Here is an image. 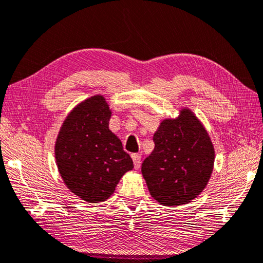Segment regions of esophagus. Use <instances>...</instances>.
<instances>
[{
    "label": "esophagus",
    "instance_id": "obj_1",
    "mask_svg": "<svg viewBox=\"0 0 263 263\" xmlns=\"http://www.w3.org/2000/svg\"><path fill=\"white\" fill-rule=\"evenodd\" d=\"M131 157H132L133 165H135V168L136 170L140 168V164H141V155H140V154H132Z\"/></svg>",
    "mask_w": 263,
    "mask_h": 263
}]
</instances>
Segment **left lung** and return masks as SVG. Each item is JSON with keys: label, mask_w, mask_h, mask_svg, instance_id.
Segmentation results:
<instances>
[{"label": "left lung", "mask_w": 263, "mask_h": 263, "mask_svg": "<svg viewBox=\"0 0 263 263\" xmlns=\"http://www.w3.org/2000/svg\"><path fill=\"white\" fill-rule=\"evenodd\" d=\"M153 140L155 148L141 166L152 197L170 208L192 202L213 171L214 147L208 131L183 108L176 120L161 123Z\"/></svg>", "instance_id": "1"}]
</instances>
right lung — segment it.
Segmentation results:
<instances>
[{"mask_svg":"<svg viewBox=\"0 0 263 263\" xmlns=\"http://www.w3.org/2000/svg\"><path fill=\"white\" fill-rule=\"evenodd\" d=\"M111 111L102 96L77 105L55 141L57 165L65 184L85 202H104L133 168L130 155L109 130Z\"/></svg>","mask_w":263,"mask_h":263,"instance_id":"1","label":"right lung"}]
</instances>
